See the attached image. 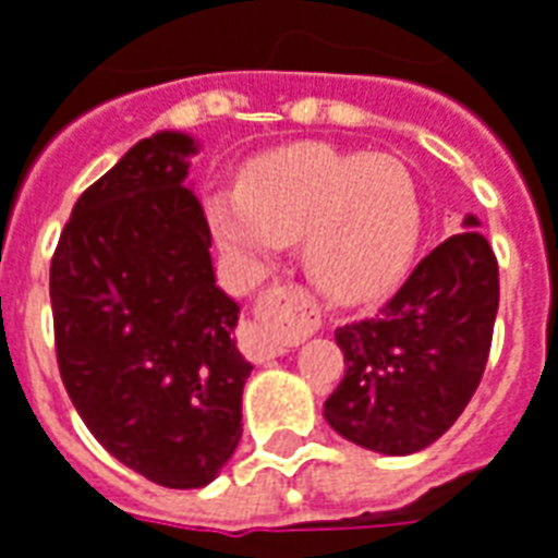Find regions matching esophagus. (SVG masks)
Listing matches in <instances>:
<instances>
[{"label":"esophagus","instance_id":"obj_1","mask_svg":"<svg viewBox=\"0 0 558 558\" xmlns=\"http://www.w3.org/2000/svg\"><path fill=\"white\" fill-rule=\"evenodd\" d=\"M256 323L247 332V353L263 362L287 353V347L305 341L307 335L319 329V307L305 287L283 283L259 292L256 299Z\"/></svg>","mask_w":558,"mask_h":558}]
</instances>
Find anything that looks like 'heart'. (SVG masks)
Segmentation results:
<instances>
[{
	"instance_id": "b5f03b06",
	"label": "heart",
	"mask_w": 558,
	"mask_h": 558,
	"mask_svg": "<svg viewBox=\"0 0 558 558\" xmlns=\"http://www.w3.org/2000/svg\"><path fill=\"white\" fill-rule=\"evenodd\" d=\"M202 214L217 244L247 266L302 239L307 275L338 302L392 287L423 223L420 190L404 162L323 144L259 159L241 190H208Z\"/></svg>"
}]
</instances>
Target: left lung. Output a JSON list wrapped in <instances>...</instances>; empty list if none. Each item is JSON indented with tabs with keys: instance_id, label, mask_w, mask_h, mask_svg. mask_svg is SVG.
Returning a JSON list of instances; mask_svg holds the SVG:
<instances>
[{
	"instance_id": "obj_1",
	"label": "left lung",
	"mask_w": 558,
	"mask_h": 558,
	"mask_svg": "<svg viewBox=\"0 0 558 558\" xmlns=\"http://www.w3.org/2000/svg\"><path fill=\"white\" fill-rule=\"evenodd\" d=\"M496 311L489 241L469 229L438 244L374 317L335 329L347 368L323 404L329 426L387 456L438 441L481 384Z\"/></svg>"
}]
</instances>
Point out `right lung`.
<instances>
[{
    "mask_svg": "<svg viewBox=\"0 0 558 558\" xmlns=\"http://www.w3.org/2000/svg\"><path fill=\"white\" fill-rule=\"evenodd\" d=\"M190 154L181 132L142 138L81 193L50 259L69 399L108 453L169 489L211 483L235 453L253 372L239 305L214 283Z\"/></svg>",
    "mask_w": 558,
    "mask_h": 558,
    "instance_id": "obj_1",
    "label": "right lung"
}]
</instances>
